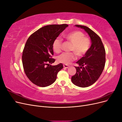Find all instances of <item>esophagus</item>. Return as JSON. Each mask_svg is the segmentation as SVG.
<instances>
[{"mask_svg": "<svg viewBox=\"0 0 122 122\" xmlns=\"http://www.w3.org/2000/svg\"><path fill=\"white\" fill-rule=\"evenodd\" d=\"M64 68L65 69H67L69 68V66H68L67 65H64Z\"/></svg>", "mask_w": 122, "mask_h": 122, "instance_id": "esophagus-1", "label": "esophagus"}]
</instances>
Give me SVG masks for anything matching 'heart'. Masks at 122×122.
Masks as SVG:
<instances>
[{
    "instance_id": "heart-1",
    "label": "heart",
    "mask_w": 122,
    "mask_h": 122,
    "mask_svg": "<svg viewBox=\"0 0 122 122\" xmlns=\"http://www.w3.org/2000/svg\"><path fill=\"white\" fill-rule=\"evenodd\" d=\"M64 38L72 44L70 48L72 52H64L57 57L59 62L68 64L76 59V54L81 56L86 54L90 47V40L84 36V35L80 31H73L64 35ZM62 40L60 38L55 39L53 42L52 48L55 52L60 53L61 50Z\"/></svg>"
}]
</instances>
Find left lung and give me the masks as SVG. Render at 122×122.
Returning <instances> with one entry per match:
<instances>
[{
  "mask_svg": "<svg viewBox=\"0 0 122 122\" xmlns=\"http://www.w3.org/2000/svg\"><path fill=\"white\" fill-rule=\"evenodd\" d=\"M84 29L90 36L92 45L84 56L76 62V73L71 78L72 82L81 87L94 84L101 75L105 64V50L102 41L93 30L86 26L76 25Z\"/></svg>",
  "mask_w": 122,
  "mask_h": 122,
  "instance_id": "1",
  "label": "left lung"
}]
</instances>
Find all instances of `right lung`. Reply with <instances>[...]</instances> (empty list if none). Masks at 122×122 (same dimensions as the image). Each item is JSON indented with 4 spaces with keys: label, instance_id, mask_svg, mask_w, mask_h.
I'll return each mask as SVG.
<instances>
[{
    "label": "right lung",
    "instance_id": "obj_1",
    "mask_svg": "<svg viewBox=\"0 0 122 122\" xmlns=\"http://www.w3.org/2000/svg\"><path fill=\"white\" fill-rule=\"evenodd\" d=\"M68 25L52 24L45 26L31 34L23 50L22 64L28 78L40 87L52 84L56 79L58 72L63 68L61 63L55 66L52 58L54 40Z\"/></svg>",
    "mask_w": 122,
    "mask_h": 122
}]
</instances>
